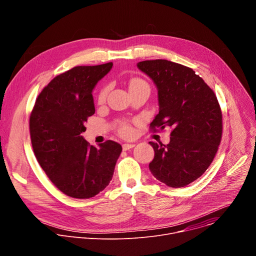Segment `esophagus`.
<instances>
[{
  "label": "esophagus",
  "instance_id": "1",
  "mask_svg": "<svg viewBox=\"0 0 256 256\" xmlns=\"http://www.w3.org/2000/svg\"><path fill=\"white\" fill-rule=\"evenodd\" d=\"M134 144H122V150L124 151H128V150H130V149H132L134 147Z\"/></svg>",
  "mask_w": 256,
  "mask_h": 256
}]
</instances>
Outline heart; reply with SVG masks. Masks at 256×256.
<instances>
[{"instance_id":"b5f03b06","label":"heart","mask_w":256,"mask_h":256,"mask_svg":"<svg viewBox=\"0 0 256 256\" xmlns=\"http://www.w3.org/2000/svg\"><path fill=\"white\" fill-rule=\"evenodd\" d=\"M142 88H148L150 89V86L149 84L144 81L142 79L140 78H132L128 82V89L130 91H134V90H138V89H142ZM108 86H105L103 87L100 91H99V94H98V97H97V101L98 103H104L105 100H106V97H107V94H108ZM120 134L124 136H128L130 134H132V128L128 124H124L120 126Z\"/></svg>"}]
</instances>
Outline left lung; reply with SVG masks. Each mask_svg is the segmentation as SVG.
<instances>
[{"label": "left lung", "mask_w": 256, "mask_h": 256, "mask_svg": "<svg viewBox=\"0 0 256 256\" xmlns=\"http://www.w3.org/2000/svg\"><path fill=\"white\" fill-rule=\"evenodd\" d=\"M138 68L158 89L159 114L151 130L173 128L168 144L149 142L155 151L150 171L170 188L186 186L206 172L216 154L223 130L220 104L188 66L154 60L140 62Z\"/></svg>", "instance_id": "1"}]
</instances>
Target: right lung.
I'll return each mask as SVG.
<instances>
[{
	"mask_svg": "<svg viewBox=\"0 0 256 256\" xmlns=\"http://www.w3.org/2000/svg\"><path fill=\"white\" fill-rule=\"evenodd\" d=\"M114 64L79 66L46 86L30 114L34 155L52 184L74 198H90L112 179L122 146L108 140L96 148L81 136L95 114L92 91Z\"/></svg>",
	"mask_w": 256,
	"mask_h": 256,
	"instance_id": "1",
	"label": "right lung"
}]
</instances>
